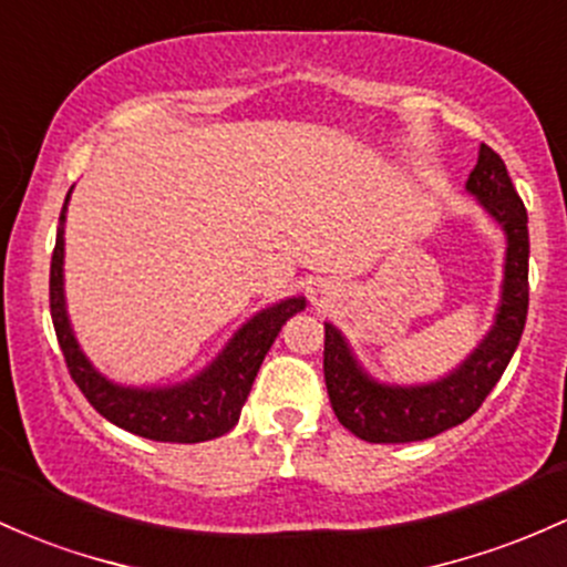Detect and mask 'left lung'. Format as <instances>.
<instances>
[{"label": "left lung", "instance_id": "1", "mask_svg": "<svg viewBox=\"0 0 567 567\" xmlns=\"http://www.w3.org/2000/svg\"><path fill=\"white\" fill-rule=\"evenodd\" d=\"M482 207L503 226L508 239L503 301L493 331L484 336L474 354L441 382L420 388H388L377 384L358 369L344 339L333 326H326L322 371L333 414L347 431L369 444H409L439 435L468 420L493 393L497 379L519 344L530 303L527 285V209L516 193L506 164L489 145L478 151V164L465 185Z\"/></svg>", "mask_w": 567, "mask_h": 567}]
</instances>
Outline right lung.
<instances>
[{"label":"right lung","instance_id":"1","mask_svg":"<svg viewBox=\"0 0 567 567\" xmlns=\"http://www.w3.org/2000/svg\"><path fill=\"white\" fill-rule=\"evenodd\" d=\"M70 198V196H66ZM64 217L66 202L59 215V231L51 258V317L59 339L64 363L70 377L89 398L104 420L123 431L142 435L151 441H172V444H198V441L217 439L228 433L239 422L241 406L250 395L255 377L274 339L282 331L285 322L303 309V298H288L264 309L234 336L213 365L204 374L177 388L164 390H134L112 384L80 352L74 341L70 320L64 309Z\"/></svg>","mask_w":567,"mask_h":567}]
</instances>
